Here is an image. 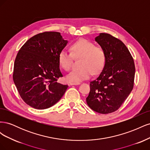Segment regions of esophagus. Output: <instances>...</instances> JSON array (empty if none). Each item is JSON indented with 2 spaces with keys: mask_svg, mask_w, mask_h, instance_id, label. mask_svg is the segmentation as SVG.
I'll use <instances>...</instances> for the list:
<instances>
[{
  "mask_svg": "<svg viewBox=\"0 0 150 150\" xmlns=\"http://www.w3.org/2000/svg\"><path fill=\"white\" fill-rule=\"evenodd\" d=\"M80 83H69V85H71V86H73V85H78V84H79Z\"/></svg>",
  "mask_w": 150,
  "mask_h": 150,
  "instance_id": "34e87169",
  "label": "esophagus"
}]
</instances>
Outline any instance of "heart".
Returning <instances> with one entry per match:
<instances>
[{"label": "heart", "mask_w": 150, "mask_h": 150, "mask_svg": "<svg viewBox=\"0 0 150 150\" xmlns=\"http://www.w3.org/2000/svg\"><path fill=\"white\" fill-rule=\"evenodd\" d=\"M71 53L61 51L59 54L58 61L60 67L65 71H69L72 64V57L80 59V69L72 71L66 76L68 82L78 83L89 79L94 74H98L106 63V52L103 48L95 46L94 43L86 39H80L72 44Z\"/></svg>", "instance_id": "heart-1"}]
</instances>
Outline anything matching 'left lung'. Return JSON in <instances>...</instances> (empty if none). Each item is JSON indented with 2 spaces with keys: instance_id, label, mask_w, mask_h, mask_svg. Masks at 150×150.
<instances>
[{
  "instance_id": "8db88e82",
  "label": "left lung",
  "mask_w": 150,
  "mask_h": 150,
  "mask_svg": "<svg viewBox=\"0 0 150 150\" xmlns=\"http://www.w3.org/2000/svg\"><path fill=\"white\" fill-rule=\"evenodd\" d=\"M95 40L106 52V63L98 78L90 82L86 102L101 114L118 110L133 88L135 66L133 57L121 40L100 33Z\"/></svg>"
}]
</instances>
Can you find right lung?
<instances>
[{
    "label": "right lung",
    "mask_w": 150,
    "mask_h": 150,
    "mask_svg": "<svg viewBox=\"0 0 150 150\" xmlns=\"http://www.w3.org/2000/svg\"><path fill=\"white\" fill-rule=\"evenodd\" d=\"M67 42L60 33L44 32L30 38L18 52L13 80L21 98L32 108H49L65 93L68 86L57 81L63 76L58 56Z\"/></svg>",
    "instance_id": "add662e5"
}]
</instances>
